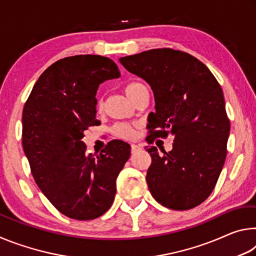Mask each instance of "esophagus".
<instances>
[{
    "mask_svg": "<svg viewBox=\"0 0 256 256\" xmlns=\"http://www.w3.org/2000/svg\"><path fill=\"white\" fill-rule=\"evenodd\" d=\"M141 150V146L138 144H131V152L132 154H136L138 151Z\"/></svg>",
    "mask_w": 256,
    "mask_h": 256,
    "instance_id": "obj_1",
    "label": "esophagus"
}]
</instances>
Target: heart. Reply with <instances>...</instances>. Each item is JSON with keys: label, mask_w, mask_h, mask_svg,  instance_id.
Wrapping results in <instances>:
<instances>
[{"label": "heart", "mask_w": 256, "mask_h": 256, "mask_svg": "<svg viewBox=\"0 0 256 256\" xmlns=\"http://www.w3.org/2000/svg\"><path fill=\"white\" fill-rule=\"evenodd\" d=\"M141 84H138V82H133V84H130L126 88H125V92H126L128 96L130 97L131 96V94L133 92V90L136 88L138 86H140ZM102 102H98V108H102ZM112 131L116 134V136H120V138H131L134 136V131H133V128L131 125L128 124H123V123H120V124H116L114 128H112Z\"/></svg>", "instance_id": "1"}]
</instances>
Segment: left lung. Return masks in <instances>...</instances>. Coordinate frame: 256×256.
I'll return each mask as SVG.
<instances>
[{
  "mask_svg": "<svg viewBox=\"0 0 256 256\" xmlns=\"http://www.w3.org/2000/svg\"><path fill=\"white\" fill-rule=\"evenodd\" d=\"M120 63L154 92L151 136H174L170 152L146 149L151 196L172 210L201 204L214 190L227 154L230 124L222 86L201 60L185 52L150 50L120 58Z\"/></svg>",
  "mask_w": 256,
  "mask_h": 256,
  "instance_id": "left-lung-1",
  "label": "left lung"
}]
</instances>
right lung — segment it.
<instances>
[{"mask_svg": "<svg viewBox=\"0 0 256 256\" xmlns=\"http://www.w3.org/2000/svg\"><path fill=\"white\" fill-rule=\"evenodd\" d=\"M110 58L76 55L58 60L34 84L22 112V146L36 184L60 214L92 220L112 206L116 178L131 154L112 140L98 156L82 140L96 118V94L104 81L120 78Z\"/></svg>", "mask_w": 256, "mask_h": 256, "instance_id": "right-lung-1", "label": "right lung"}]
</instances>
